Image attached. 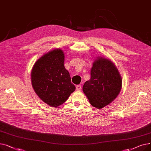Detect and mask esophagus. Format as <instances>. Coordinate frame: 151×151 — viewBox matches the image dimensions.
Instances as JSON below:
<instances>
[{
  "instance_id": "obj_1",
  "label": "esophagus",
  "mask_w": 151,
  "mask_h": 151,
  "mask_svg": "<svg viewBox=\"0 0 151 151\" xmlns=\"http://www.w3.org/2000/svg\"><path fill=\"white\" fill-rule=\"evenodd\" d=\"M76 91H80L81 90V85H78V86H76Z\"/></svg>"
}]
</instances>
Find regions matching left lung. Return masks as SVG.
I'll list each match as a JSON object with an SVG mask.
<instances>
[{
  "instance_id": "left-lung-1",
  "label": "left lung",
  "mask_w": 151,
  "mask_h": 151,
  "mask_svg": "<svg viewBox=\"0 0 151 151\" xmlns=\"http://www.w3.org/2000/svg\"><path fill=\"white\" fill-rule=\"evenodd\" d=\"M122 82V77L114 63L99 56L93 62L91 78L83 85V91L92 106L101 109L118 96Z\"/></svg>"
}]
</instances>
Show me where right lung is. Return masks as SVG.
Returning <instances> with one entry per match:
<instances>
[{
    "instance_id": "1",
    "label": "right lung",
    "mask_w": 151,
    "mask_h": 151,
    "mask_svg": "<svg viewBox=\"0 0 151 151\" xmlns=\"http://www.w3.org/2000/svg\"><path fill=\"white\" fill-rule=\"evenodd\" d=\"M64 59L61 49H54L40 58L31 71V83L35 92L51 107L63 104L76 89L64 67Z\"/></svg>"
}]
</instances>
